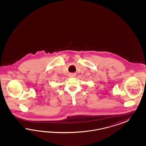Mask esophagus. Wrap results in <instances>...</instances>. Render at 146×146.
I'll use <instances>...</instances> for the list:
<instances>
[{
	"mask_svg": "<svg viewBox=\"0 0 146 146\" xmlns=\"http://www.w3.org/2000/svg\"><path fill=\"white\" fill-rule=\"evenodd\" d=\"M75 74L74 73H71V74H70V76L72 77V78H74V77H75Z\"/></svg>",
	"mask_w": 146,
	"mask_h": 146,
	"instance_id": "esophagus-1",
	"label": "esophagus"
}]
</instances>
